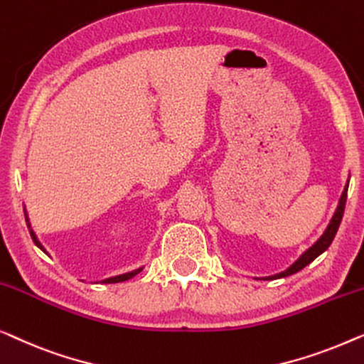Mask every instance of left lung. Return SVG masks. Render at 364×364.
<instances>
[{
    "label": "left lung",
    "mask_w": 364,
    "mask_h": 364,
    "mask_svg": "<svg viewBox=\"0 0 364 364\" xmlns=\"http://www.w3.org/2000/svg\"><path fill=\"white\" fill-rule=\"evenodd\" d=\"M348 184H350V180L346 181L345 184V189H343L341 193V198L340 201H338V206H336V211L333 214V218H331V221L328 226H326L325 232L320 235V239L316 240V242L311 245V247H309L305 250L304 254L300 255L299 259L295 260L294 264L290 265L289 269H285L284 272H279V274H274V275H269V277H262L260 280H275V279H282V277H289V275L291 274H296L299 270H301L304 267H306V265L314 262V260L318 257L320 254H323L326 249L330 247V244L333 242L335 235H336V231L338 228H340V223H341V218H343V213H345V204H346V193H348Z\"/></svg>",
    "instance_id": "1"
}]
</instances>
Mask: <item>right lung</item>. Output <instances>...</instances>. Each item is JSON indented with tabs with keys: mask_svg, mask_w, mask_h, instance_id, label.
<instances>
[{
	"mask_svg": "<svg viewBox=\"0 0 364 364\" xmlns=\"http://www.w3.org/2000/svg\"><path fill=\"white\" fill-rule=\"evenodd\" d=\"M24 214H26V223H28V228H29L31 237H33L34 244L38 245V247H39L41 250H43L44 254H48V252H46L44 245L39 242L38 235H36V232L33 231V229H31V223H29V218H28V213H26V209H24ZM141 269H143V267H138V269H135V270H130V272H125V274H120V275H114V277L104 279V280H100V282H102V284H117V282H125V280H129V279H132V277H135V275H136L138 272H141Z\"/></svg>",
	"mask_w": 364,
	"mask_h": 364,
	"instance_id": "add662e5",
	"label": "right lung"
}]
</instances>
